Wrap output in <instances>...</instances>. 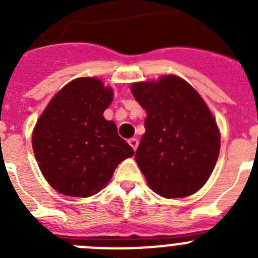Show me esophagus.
<instances>
[{
  "label": "esophagus",
  "instance_id": "obj_1",
  "mask_svg": "<svg viewBox=\"0 0 258 258\" xmlns=\"http://www.w3.org/2000/svg\"><path fill=\"white\" fill-rule=\"evenodd\" d=\"M127 143H129L132 149H133L134 151H136L137 147H138V143H140V142H138V140H137V138H131V140L127 141Z\"/></svg>",
  "mask_w": 258,
  "mask_h": 258
}]
</instances>
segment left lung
<instances>
[{
    "label": "left lung",
    "instance_id": "8db88e82",
    "mask_svg": "<svg viewBox=\"0 0 258 258\" xmlns=\"http://www.w3.org/2000/svg\"><path fill=\"white\" fill-rule=\"evenodd\" d=\"M132 93L147 112L134 159L149 186L168 199L195 194L220 154V132L207 104L177 76L134 84Z\"/></svg>",
    "mask_w": 258,
    "mask_h": 258
}]
</instances>
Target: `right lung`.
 Instances as JSON below:
<instances>
[{
	"label": "right lung",
	"instance_id": "right-lung-1",
	"mask_svg": "<svg viewBox=\"0 0 258 258\" xmlns=\"http://www.w3.org/2000/svg\"><path fill=\"white\" fill-rule=\"evenodd\" d=\"M113 93L99 79L71 81L38 118L32 147L51 187L68 197H92L111 179L116 166L134 155L103 117Z\"/></svg>",
	"mask_w": 258,
	"mask_h": 258
}]
</instances>
